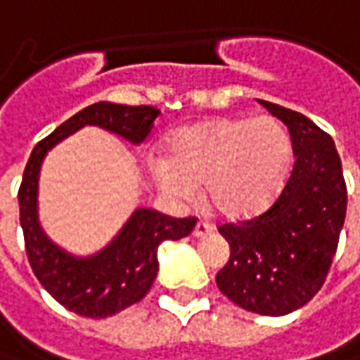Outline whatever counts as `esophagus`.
Returning <instances> with one entry per match:
<instances>
[{
    "label": "esophagus",
    "instance_id": "obj_1",
    "mask_svg": "<svg viewBox=\"0 0 360 360\" xmlns=\"http://www.w3.org/2000/svg\"><path fill=\"white\" fill-rule=\"evenodd\" d=\"M212 231H214V229H212V224H209V222L199 221V222H197V224H195V231H193V236H197V238H200V236H207V234H211Z\"/></svg>",
    "mask_w": 360,
    "mask_h": 360
}]
</instances>
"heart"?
Wrapping results in <instances>:
<instances>
[{
    "label": "heart",
    "instance_id": "1",
    "mask_svg": "<svg viewBox=\"0 0 360 360\" xmlns=\"http://www.w3.org/2000/svg\"><path fill=\"white\" fill-rule=\"evenodd\" d=\"M292 136L274 116L214 118L181 129L167 160L155 161L160 189L189 200L205 185V199L229 219H244L270 207L292 163Z\"/></svg>",
    "mask_w": 360,
    "mask_h": 360
}]
</instances>
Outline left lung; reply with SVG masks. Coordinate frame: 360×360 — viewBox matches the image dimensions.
<instances>
[{
  "label": "left lung",
  "instance_id": "1",
  "mask_svg": "<svg viewBox=\"0 0 360 360\" xmlns=\"http://www.w3.org/2000/svg\"><path fill=\"white\" fill-rule=\"evenodd\" d=\"M260 104L288 126L295 163L266 211L219 226L231 258L217 274V285L246 311L285 315L309 302L329 274L347 212V185L327 131L300 112Z\"/></svg>",
  "mask_w": 360,
  "mask_h": 360
}]
</instances>
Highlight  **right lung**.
Instances as JSON below:
<instances>
[{
  "mask_svg": "<svg viewBox=\"0 0 360 360\" xmlns=\"http://www.w3.org/2000/svg\"><path fill=\"white\" fill-rule=\"evenodd\" d=\"M161 112L153 106L96 102L80 110L31 151L17 193L25 252L37 280L68 311L102 319L139 302L158 276L161 242L189 236L197 219H173L153 209H138L104 250L78 258L49 240L37 217L39 171L46 151L84 126H100L131 143H141Z\"/></svg>",
  "mask_w": 360,
  "mask_h": 360,
  "instance_id": "1",
  "label": "right lung"
}]
</instances>
